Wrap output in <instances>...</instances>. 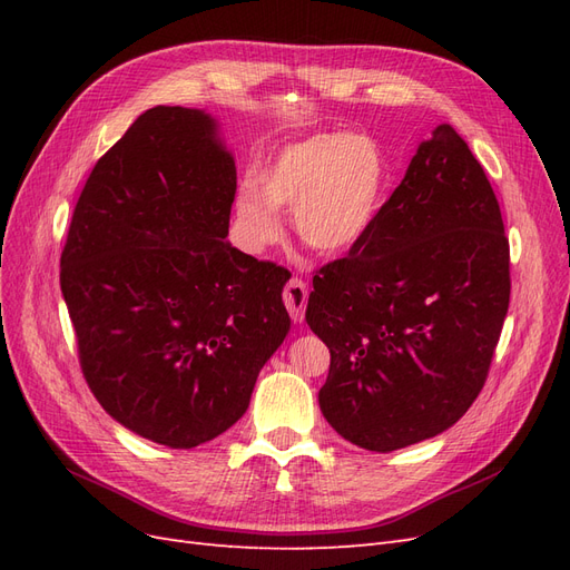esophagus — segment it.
Returning a JSON list of instances; mask_svg holds the SVG:
<instances>
[{"label": "esophagus", "mask_w": 570, "mask_h": 570, "mask_svg": "<svg viewBox=\"0 0 570 570\" xmlns=\"http://www.w3.org/2000/svg\"><path fill=\"white\" fill-rule=\"evenodd\" d=\"M306 299H308V289L306 283L302 278H289L285 289H283V302L287 306V312L292 316V321H304V308H306Z\"/></svg>", "instance_id": "1"}]
</instances>
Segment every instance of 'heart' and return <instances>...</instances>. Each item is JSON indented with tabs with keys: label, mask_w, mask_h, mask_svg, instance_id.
<instances>
[{
	"label": "heart",
	"mask_w": 570,
	"mask_h": 570,
	"mask_svg": "<svg viewBox=\"0 0 570 570\" xmlns=\"http://www.w3.org/2000/svg\"><path fill=\"white\" fill-rule=\"evenodd\" d=\"M262 185L264 195L245 185L235 204L254 245L281 235L275 206H287L295 209V228L306 247L337 254L368 228L383 185V159L364 135H316L287 147Z\"/></svg>",
	"instance_id": "b5f03b06"
}]
</instances>
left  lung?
I'll use <instances>...</instances> for the list:
<instances>
[{
	"instance_id": "obj_1",
	"label": "left lung",
	"mask_w": 570,
	"mask_h": 570,
	"mask_svg": "<svg viewBox=\"0 0 570 570\" xmlns=\"http://www.w3.org/2000/svg\"><path fill=\"white\" fill-rule=\"evenodd\" d=\"M509 295L494 189L440 124L350 254L314 275L306 323L331 350L325 421L371 452L440 435L488 381Z\"/></svg>"
}]
</instances>
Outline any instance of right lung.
<instances>
[{"label":"right lung","instance_id":"obj_1","mask_svg":"<svg viewBox=\"0 0 570 570\" xmlns=\"http://www.w3.org/2000/svg\"><path fill=\"white\" fill-rule=\"evenodd\" d=\"M235 189L214 120L154 107L95 164L61 252L85 383L111 419L174 450L243 419L289 331L287 268L226 239Z\"/></svg>","mask_w":570,"mask_h":570}]
</instances>
